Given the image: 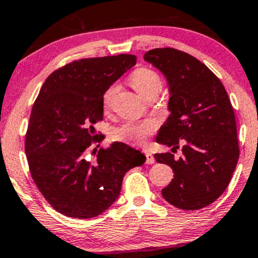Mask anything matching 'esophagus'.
<instances>
[{"mask_svg":"<svg viewBox=\"0 0 258 258\" xmlns=\"http://www.w3.org/2000/svg\"><path fill=\"white\" fill-rule=\"evenodd\" d=\"M146 158H147V164H154V162H155V158H154L152 153L146 152Z\"/></svg>","mask_w":258,"mask_h":258,"instance_id":"1","label":"esophagus"}]
</instances>
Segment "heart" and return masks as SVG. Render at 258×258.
<instances>
[{
	"mask_svg": "<svg viewBox=\"0 0 258 258\" xmlns=\"http://www.w3.org/2000/svg\"><path fill=\"white\" fill-rule=\"evenodd\" d=\"M130 82H131L132 87L144 98H147L153 92H160L162 86L161 76L155 70L144 67L138 68L132 73ZM115 93H116V86H110L105 91L104 97H103L105 105L111 102ZM155 131L156 125L153 121L127 122L112 130L111 138L115 142H122V143L131 144V146H143L148 137L152 136Z\"/></svg>",
	"mask_w": 258,
	"mask_h": 258,
	"instance_id": "heart-1",
	"label": "heart"
}]
</instances>
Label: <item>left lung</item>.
Segmentation results:
<instances>
[{"instance_id": "left-lung-1", "label": "left lung", "mask_w": 258, "mask_h": 258, "mask_svg": "<svg viewBox=\"0 0 258 258\" xmlns=\"http://www.w3.org/2000/svg\"><path fill=\"white\" fill-rule=\"evenodd\" d=\"M144 59L166 76L171 115L156 142L182 147L155 154V160L173 170V179L161 190L177 209L200 210L217 200L229 184L239 159V142L232 103L221 80L199 59L179 49L154 48Z\"/></svg>"}]
</instances>
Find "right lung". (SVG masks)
<instances>
[{
  "label": "right lung",
  "instance_id": "add662e5",
  "mask_svg": "<svg viewBox=\"0 0 258 258\" xmlns=\"http://www.w3.org/2000/svg\"><path fill=\"white\" fill-rule=\"evenodd\" d=\"M136 60L133 54L79 59L54 70L41 87L25 154L38 190L60 214L80 220L99 216L117 199L127 171L146 162L143 154L120 142L100 148L94 160L86 158L104 138L93 125L103 120L105 91Z\"/></svg>",
  "mask_w": 258,
  "mask_h": 258
}]
</instances>
